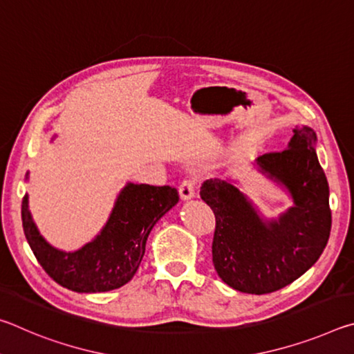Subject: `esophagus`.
I'll use <instances>...</instances> for the list:
<instances>
[{
    "label": "esophagus",
    "instance_id": "obj_1",
    "mask_svg": "<svg viewBox=\"0 0 354 354\" xmlns=\"http://www.w3.org/2000/svg\"><path fill=\"white\" fill-rule=\"evenodd\" d=\"M195 189H196V179L187 178L179 184V195H181L183 200H190L195 196Z\"/></svg>",
    "mask_w": 354,
    "mask_h": 354
}]
</instances>
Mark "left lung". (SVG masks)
<instances>
[{
    "label": "left lung",
    "mask_w": 354,
    "mask_h": 354,
    "mask_svg": "<svg viewBox=\"0 0 354 354\" xmlns=\"http://www.w3.org/2000/svg\"><path fill=\"white\" fill-rule=\"evenodd\" d=\"M310 128L293 129L289 147L256 159L259 170L289 190L293 206L263 220L247 196L223 179L203 183L200 196L215 215L212 262L223 283L243 293H272L306 273L331 231L329 187Z\"/></svg>",
    "instance_id": "left-lung-1"
}]
</instances>
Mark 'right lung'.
<instances>
[{
  "mask_svg": "<svg viewBox=\"0 0 354 354\" xmlns=\"http://www.w3.org/2000/svg\"><path fill=\"white\" fill-rule=\"evenodd\" d=\"M178 200V190L170 185L128 183L120 192L100 234L81 250L65 253L40 236L25 195L21 203L23 231L35 259L57 284L80 293L109 292L133 279L153 226Z\"/></svg>",
  "mask_w": 354,
  "mask_h": 354,
  "instance_id": "obj_1",
  "label": "right lung"
}]
</instances>
